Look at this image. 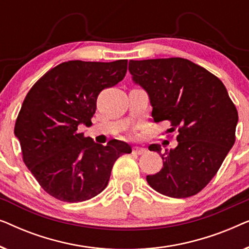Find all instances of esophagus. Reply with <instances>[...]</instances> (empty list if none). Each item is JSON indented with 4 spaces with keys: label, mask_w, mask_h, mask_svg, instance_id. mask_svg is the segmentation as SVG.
Instances as JSON below:
<instances>
[{
    "label": "esophagus",
    "mask_w": 249,
    "mask_h": 249,
    "mask_svg": "<svg viewBox=\"0 0 249 249\" xmlns=\"http://www.w3.org/2000/svg\"><path fill=\"white\" fill-rule=\"evenodd\" d=\"M132 153H134V154L141 155V154H144V153H146V149L142 147H134L132 148Z\"/></svg>",
    "instance_id": "esophagus-1"
}]
</instances>
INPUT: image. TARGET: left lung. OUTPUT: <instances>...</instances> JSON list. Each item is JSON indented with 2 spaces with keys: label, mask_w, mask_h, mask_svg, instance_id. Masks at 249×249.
<instances>
[{
  "label": "left lung",
  "mask_w": 249,
  "mask_h": 249,
  "mask_svg": "<svg viewBox=\"0 0 249 249\" xmlns=\"http://www.w3.org/2000/svg\"><path fill=\"white\" fill-rule=\"evenodd\" d=\"M135 83L148 93L155 122L169 121L178 145L161 152L163 168L146 177L162 195L185 198L205 188L236 141L238 112L222 81L203 67L182 59L129 61Z\"/></svg>",
  "instance_id": "left-lung-1"
}]
</instances>
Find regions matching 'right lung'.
Wrapping results in <instances>:
<instances>
[{
  "mask_svg": "<svg viewBox=\"0 0 249 249\" xmlns=\"http://www.w3.org/2000/svg\"><path fill=\"white\" fill-rule=\"evenodd\" d=\"M127 66V60L68 61L47 71L25 97L15 135L23 163L54 198H93L107 186L114 162L131 153L124 142L98 145L78 131L80 124H91L98 94L120 83Z\"/></svg>",
  "mask_w": 249,
  "mask_h": 249,
  "instance_id": "1",
  "label": "right lung"
}]
</instances>
